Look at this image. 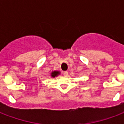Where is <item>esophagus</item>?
Here are the masks:
<instances>
[{
	"label": "esophagus",
	"instance_id": "esophagus-1",
	"mask_svg": "<svg viewBox=\"0 0 124 124\" xmlns=\"http://www.w3.org/2000/svg\"><path fill=\"white\" fill-rule=\"evenodd\" d=\"M63 75H64L65 77H67V76L68 75V71H64V73H63Z\"/></svg>",
	"mask_w": 124,
	"mask_h": 124
}]
</instances>
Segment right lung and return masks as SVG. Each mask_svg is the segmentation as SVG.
<instances>
[{
  "label": "right lung",
  "mask_w": 124,
  "mask_h": 124,
  "mask_svg": "<svg viewBox=\"0 0 124 124\" xmlns=\"http://www.w3.org/2000/svg\"><path fill=\"white\" fill-rule=\"evenodd\" d=\"M59 74V72L58 71H53L51 73V76L53 77H55L56 76H57Z\"/></svg>",
  "instance_id": "obj_1"
}]
</instances>
